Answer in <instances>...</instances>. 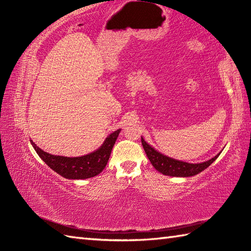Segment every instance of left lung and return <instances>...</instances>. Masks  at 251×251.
Masks as SVG:
<instances>
[{
	"instance_id": "left-lung-1",
	"label": "left lung",
	"mask_w": 251,
	"mask_h": 251,
	"mask_svg": "<svg viewBox=\"0 0 251 251\" xmlns=\"http://www.w3.org/2000/svg\"><path fill=\"white\" fill-rule=\"evenodd\" d=\"M141 143L142 147L145 149L147 153L148 158L150 159L153 167L155 168L157 172L162 173L165 176H173V177H191V176H195L200 174L202 170L206 169L209 165L214 163L217 157L220 155V153L212 157L209 161H206L204 163L199 164H191L186 162H181L178 159H174L172 157H168L164 154L157 152L155 149L152 148L150 145L145 141V139L141 137Z\"/></svg>"
}]
</instances>
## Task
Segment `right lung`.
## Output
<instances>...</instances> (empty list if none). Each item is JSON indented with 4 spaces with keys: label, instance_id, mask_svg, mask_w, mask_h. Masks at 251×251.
Wrapping results in <instances>:
<instances>
[{
    "label": "right lung",
    "instance_id": "right-lung-1",
    "mask_svg": "<svg viewBox=\"0 0 251 251\" xmlns=\"http://www.w3.org/2000/svg\"><path fill=\"white\" fill-rule=\"evenodd\" d=\"M120 131L121 129H117L106 137L103 145L98 150L79 157L51 155L44 152L32 140L30 141L39 156L57 174L67 179H87L99 175L104 169Z\"/></svg>",
    "mask_w": 251,
    "mask_h": 251
}]
</instances>
